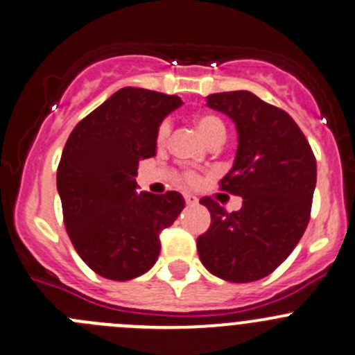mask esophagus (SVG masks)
Instances as JSON below:
<instances>
[{"instance_id": "1", "label": "esophagus", "mask_w": 355, "mask_h": 355, "mask_svg": "<svg viewBox=\"0 0 355 355\" xmlns=\"http://www.w3.org/2000/svg\"><path fill=\"white\" fill-rule=\"evenodd\" d=\"M184 200H187L188 205H197L198 204V198L195 197V195H190V193L184 195Z\"/></svg>"}]
</instances>
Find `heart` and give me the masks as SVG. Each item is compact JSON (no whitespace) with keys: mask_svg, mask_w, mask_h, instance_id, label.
I'll list each match as a JSON object with an SVG mask.
<instances>
[{"mask_svg":"<svg viewBox=\"0 0 355 355\" xmlns=\"http://www.w3.org/2000/svg\"><path fill=\"white\" fill-rule=\"evenodd\" d=\"M195 125H197L198 132L204 136V139H207V143H214V141H225L226 137V129L225 123L219 120L218 116L211 113H200L195 116ZM171 120H164L160 125H158L157 130V143L158 146H164L167 143L168 136H171ZM197 174L195 172H187L184 174V181L190 184L197 183Z\"/></svg>","mask_w":355,"mask_h":355,"instance_id":"obj_1","label":"heart"}]
</instances>
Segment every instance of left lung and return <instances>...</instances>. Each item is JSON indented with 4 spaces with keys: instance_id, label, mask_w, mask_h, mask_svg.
<instances>
[{
    "instance_id": "8db88e82",
    "label": "left lung",
    "mask_w": 355,
    "mask_h": 355,
    "mask_svg": "<svg viewBox=\"0 0 355 355\" xmlns=\"http://www.w3.org/2000/svg\"><path fill=\"white\" fill-rule=\"evenodd\" d=\"M205 99L235 123L237 153L221 188L244 202L241 211L226 212L212 198H202L211 226L197 239L198 256L223 281H259L291 254L309 225L315 157L296 121L252 92L211 94Z\"/></svg>"
}]
</instances>
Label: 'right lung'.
<instances>
[{
	"mask_svg": "<svg viewBox=\"0 0 355 355\" xmlns=\"http://www.w3.org/2000/svg\"><path fill=\"white\" fill-rule=\"evenodd\" d=\"M183 101L125 87L73 129L57 168L64 225L80 258L101 277L130 281L160 254V232L184 209L183 195L137 190L139 160L157 150V130Z\"/></svg>",
	"mask_w": 355,
	"mask_h": 355,
	"instance_id": "obj_1",
	"label": "right lung"
}]
</instances>
